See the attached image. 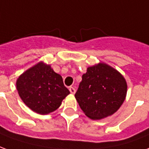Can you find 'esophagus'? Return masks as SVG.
I'll use <instances>...</instances> for the list:
<instances>
[{
  "label": "esophagus",
  "mask_w": 149,
  "mask_h": 149,
  "mask_svg": "<svg viewBox=\"0 0 149 149\" xmlns=\"http://www.w3.org/2000/svg\"><path fill=\"white\" fill-rule=\"evenodd\" d=\"M69 90H70V92L71 94H74L75 93V91H75V89H74L73 86H70V87L69 88Z\"/></svg>",
  "instance_id": "1"
}]
</instances>
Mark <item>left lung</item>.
<instances>
[{
	"instance_id": "left-lung-1",
	"label": "left lung",
	"mask_w": 149,
	"mask_h": 149,
	"mask_svg": "<svg viewBox=\"0 0 149 149\" xmlns=\"http://www.w3.org/2000/svg\"><path fill=\"white\" fill-rule=\"evenodd\" d=\"M127 91L124 77L112 66L100 63L87 67L74 96L86 116L101 120L119 110Z\"/></svg>"
}]
</instances>
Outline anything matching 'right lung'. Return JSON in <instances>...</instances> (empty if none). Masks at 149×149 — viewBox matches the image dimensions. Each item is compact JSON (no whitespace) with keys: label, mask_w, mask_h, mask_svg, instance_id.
Wrapping results in <instances>:
<instances>
[{"label":"right lung","mask_w":149,"mask_h":149,"mask_svg":"<svg viewBox=\"0 0 149 149\" xmlns=\"http://www.w3.org/2000/svg\"><path fill=\"white\" fill-rule=\"evenodd\" d=\"M16 86L20 98L33 111L47 115L57 110L70 94L62 76L49 64L39 62L18 77Z\"/></svg>","instance_id":"obj_1"}]
</instances>
